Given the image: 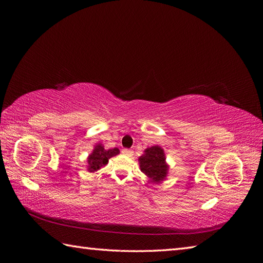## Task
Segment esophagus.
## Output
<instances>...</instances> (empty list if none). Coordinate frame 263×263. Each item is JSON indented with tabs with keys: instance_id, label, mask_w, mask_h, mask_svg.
I'll return each mask as SVG.
<instances>
[{
	"instance_id": "esophagus-1",
	"label": "esophagus",
	"mask_w": 263,
	"mask_h": 263,
	"mask_svg": "<svg viewBox=\"0 0 263 263\" xmlns=\"http://www.w3.org/2000/svg\"><path fill=\"white\" fill-rule=\"evenodd\" d=\"M122 153L125 155V156H127V157H132L133 155H134V151L133 150H128V149H124Z\"/></svg>"
}]
</instances>
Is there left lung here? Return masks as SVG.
<instances>
[{
    "mask_svg": "<svg viewBox=\"0 0 263 263\" xmlns=\"http://www.w3.org/2000/svg\"><path fill=\"white\" fill-rule=\"evenodd\" d=\"M140 169L148 178L155 182L162 181L168 172L163 149L154 146L145 150V155L139 158Z\"/></svg>",
    "mask_w": 263,
    "mask_h": 263,
    "instance_id": "8db88e82",
    "label": "left lung"
}]
</instances>
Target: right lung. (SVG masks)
I'll use <instances>...</instances> for the list:
<instances>
[{
	"instance_id": "add662e5",
	"label": "right lung",
	"mask_w": 263,
	"mask_h": 263,
	"mask_svg": "<svg viewBox=\"0 0 263 263\" xmlns=\"http://www.w3.org/2000/svg\"><path fill=\"white\" fill-rule=\"evenodd\" d=\"M118 154H119V150L117 148L106 150L101 145L95 146L93 153L89 156V158H87L89 171H91V172L98 171L101 166L107 164L109 158H112Z\"/></svg>"
}]
</instances>
